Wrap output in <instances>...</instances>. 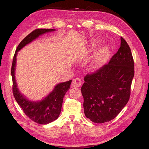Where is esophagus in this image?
<instances>
[{
	"label": "esophagus",
	"mask_w": 149,
	"mask_h": 149,
	"mask_svg": "<svg viewBox=\"0 0 149 149\" xmlns=\"http://www.w3.org/2000/svg\"><path fill=\"white\" fill-rule=\"evenodd\" d=\"M82 84L81 80L79 78H75L72 81V86L74 87H77L79 88Z\"/></svg>",
	"instance_id": "obj_1"
}]
</instances>
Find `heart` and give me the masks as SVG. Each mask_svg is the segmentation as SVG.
Masks as SVG:
<instances>
[{
	"label": "heart",
	"mask_w": 149,
	"mask_h": 149,
	"mask_svg": "<svg viewBox=\"0 0 149 149\" xmlns=\"http://www.w3.org/2000/svg\"><path fill=\"white\" fill-rule=\"evenodd\" d=\"M109 49L107 46H104L98 52L96 56L95 62L97 64H101L106 59L109 55Z\"/></svg>",
	"instance_id": "1"
}]
</instances>
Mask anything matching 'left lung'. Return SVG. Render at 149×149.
Listing matches in <instances>:
<instances>
[{
	"mask_svg": "<svg viewBox=\"0 0 149 149\" xmlns=\"http://www.w3.org/2000/svg\"><path fill=\"white\" fill-rule=\"evenodd\" d=\"M134 73L130 48L121 37L120 48L108 63L84 77L81 91L86 116L95 123L114 119L129 100Z\"/></svg>",
	"mask_w": 149,
	"mask_h": 149,
	"instance_id": "1",
	"label": "left lung"
}]
</instances>
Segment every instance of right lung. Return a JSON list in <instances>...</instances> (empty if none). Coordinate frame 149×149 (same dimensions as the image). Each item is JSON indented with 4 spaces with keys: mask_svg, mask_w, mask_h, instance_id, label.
I'll list each match as a JSON object with an SVG mask.
<instances>
[{
    "mask_svg": "<svg viewBox=\"0 0 149 149\" xmlns=\"http://www.w3.org/2000/svg\"><path fill=\"white\" fill-rule=\"evenodd\" d=\"M55 31L53 29H36L23 39L14 55L11 66L13 95L25 115L31 120L41 124H46L56 120L60 115L63 97L69 89L72 80L58 84L53 91L43 100L37 102L30 101L22 95L15 80V67L17 52L23 46L32 42L40 35Z\"/></svg>",
    "mask_w": 149,
    "mask_h": 149,
    "instance_id": "1",
    "label": "right lung"
}]
</instances>
